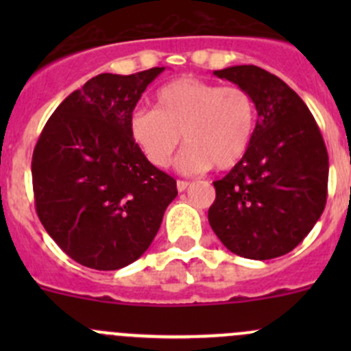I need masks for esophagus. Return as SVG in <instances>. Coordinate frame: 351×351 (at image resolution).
Masks as SVG:
<instances>
[{
    "label": "esophagus",
    "mask_w": 351,
    "mask_h": 351,
    "mask_svg": "<svg viewBox=\"0 0 351 351\" xmlns=\"http://www.w3.org/2000/svg\"><path fill=\"white\" fill-rule=\"evenodd\" d=\"M189 186H190L189 182H183V180H178V182H176V189H178V192H185Z\"/></svg>",
    "instance_id": "1"
}]
</instances>
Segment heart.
Wrapping results in <instances>:
<instances>
[{
	"label": "heart",
	"instance_id": "heart-1",
	"mask_svg": "<svg viewBox=\"0 0 351 351\" xmlns=\"http://www.w3.org/2000/svg\"><path fill=\"white\" fill-rule=\"evenodd\" d=\"M256 130V104L236 84L182 76L158 90L154 108L134 110L129 134L137 149L156 166L166 168L183 143L178 169L186 175L214 166L228 171L241 162Z\"/></svg>",
	"mask_w": 351,
	"mask_h": 351
}]
</instances>
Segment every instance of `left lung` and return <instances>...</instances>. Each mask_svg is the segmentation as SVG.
Masks as SVG:
<instances>
[{
    "label": "left lung",
    "instance_id": "obj_1",
    "mask_svg": "<svg viewBox=\"0 0 351 351\" xmlns=\"http://www.w3.org/2000/svg\"><path fill=\"white\" fill-rule=\"evenodd\" d=\"M251 93L253 143L239 165L214 182L208 222L243 258L271 260L292 251L319 221L328 195V151L302 98L258 66L214 71Z\"/></svg>",
    "mask_w": 351,
    "mask_h": 351
}]
</instances>
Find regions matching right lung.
I'll list each match as a JSON object with an SVG mask.
<instances>
[{
	"mask_svg": "<svg viewBox=\"0 0 351 351\" xmlns=\"http://www.w3.org/2000/svg\"><path fill=\"white\" fill-rule=\"evenodd\" d=\"M165 67L104 73L73 91L45 123L32 158L35 208L69 258L119 270L146 253L176 182L151 165L129 134V119Z\"/></svg>",
	"mask_w": 351,
	"mask_h": 351,
	"instance_id": "add662e5",
	"label": "right lung"
}]
</instances>
